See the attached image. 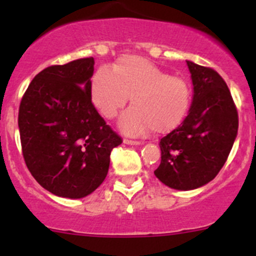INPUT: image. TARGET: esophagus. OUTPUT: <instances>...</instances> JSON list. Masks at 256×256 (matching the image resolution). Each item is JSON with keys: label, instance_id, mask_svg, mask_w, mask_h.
<instances>
[{"label": "esophagus", "instance_id": "34e87169", "mask_svg": "<svg viewBox=\"0 0 256 256\" xmlns=\"http://www.w3.org/2000/svg\"><path fill=\"white\" fill-rule=\"evenodd\" d=\"M124 142L128 144V145H141V141L138 140H131V138H125Z\"/></svg>", "mask_w": 256, "mask_h": 256}]
</instances>
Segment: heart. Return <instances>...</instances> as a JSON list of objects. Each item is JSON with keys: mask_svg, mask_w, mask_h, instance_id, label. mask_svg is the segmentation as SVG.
<instances>
[{"mask_svg": "<svg viewBox=\"0 0 256 256\" xmlns=\"http://www.w3.org/2000/svg\"><path fill=\"white\" fill-rule=\"evenodd\" d=\"M100 68L91 81V100L98 112L114 120L131 98L120 120L128 135L141 136L154 130L165 134L180 125L192 102L188 78L171 75L140 56H122L112 65Z\"/></svg>", "mask_w": 256, "mask_h": 256, "instance_id": "b5f03b06", "label": "heart"}]
</instances>
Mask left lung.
I'll return each mask as SVG.
<instances>
[{"label": "left lung", "instance_id": "obj_1", "mask_svg": "<svg viewBox=\"0 0 256 256\" xmlns=\"http://www.w3.org/2000/svg\"><path fill=\"white\" fill-rule=\"evenodd\" d=\"M188 62L194 85L188 115L160 140L156 178L171 188L192 190L212 181L228 160L239 116L224 78L212 68Z\"/></svg>", "mask_w": 256, "mask_h": 256}]
</instances>
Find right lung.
I'll list each match as a JSON object with an SVG mask.
<instances>
[{"label": "right lung", "instance_id": "1", "mask_svg": "<svg viewBox=\"0 0 256 256\" xmlns=\"http://www.w3.org/2000/svg\"><path fill=\"white\" fill-rule=\"evenodd\" d=\"M94 57L48 66L22 96L18 128L31 175L57 196H88L105 180L122 138L91 101Z\"/></svg>", "mask_w": 256, "mask_h": 256}]
</instances>
